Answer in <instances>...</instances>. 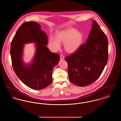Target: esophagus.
Returning a JSON list of instances; mask_svg holds the SVG:
<instances>
[{
	"label": "esophagus",
	"instance_id": "34e87169",
	"mask_svg": "<svg viewBox=\"0 0 121 121\" xmlns=\"http://www.w3.org/2000/svg\"><path fill=\"white\" fill-rule=\"evenodd\" d=\"M64 57H63V55H61L60 56V60H63V59H64Z\"/></svg>",
	"mask_w": 121,
	"mask_h": 121
}]
</instances>
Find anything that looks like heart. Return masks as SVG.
<instances>
[{
	"label": "heart",
	"mask_w": 121,
	"mask_h": 121,
	"mask_svg": "<svg viewBox=\"0 0 121 121\" xmlns=\"http://www.w3.org/2000/svg\"><path fill=\"white\" fill-rule=\"evenodd\" d=\"M83 39V35L81 32L73 28H68L58 32L56 38L50 36L48 46L52 51L56 52L60 48V43H63L64 50L68 53H73L80 48Z\"/></svg>",
	"instance_id": "heart-1"
}]
</instances>
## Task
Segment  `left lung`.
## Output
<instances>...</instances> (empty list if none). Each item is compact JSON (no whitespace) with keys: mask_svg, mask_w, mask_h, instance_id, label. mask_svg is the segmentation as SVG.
I'll use <instances>...</instances> for the list:
<instances>
[{"mask_svg":"<svg viewBox=\"0 0 121 121\" xmlns=\"http://www.w3.org/2000/svg\"><path fill=\"white\" fill-rule=\"evenodd\" d=\"M92 20V29L86 44L65 58L68 64L69 80L78 86H86L96 80L108 60L107 37L97 22Z\"/></svg>","mask_w":121,"mask_h":121,"instance_id":"left-lung-1","label":"left lung"}]
</instances>
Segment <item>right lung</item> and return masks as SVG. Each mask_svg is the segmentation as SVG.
Here are the masks:
<instances>
[{"label":"right lung","mask_w":121,"mask_h":121,"mask_svg":"<svg viewBox=\"0 0 121 121\" xmlns=\"http://www.w3.org/2000/svg\"><path fill=\"white\" fill-rule=\"evenodd\" d=\"M34 43L35 55L29 63L23 60L24 44ZM48 37L35 22H26L19 28L11 44L10 54L13 70L23 83L35 90L43 89L52 82V72L60 56L46 47Z\"/></svg>","instance_id":"right-lung-1"}]
</instances>
